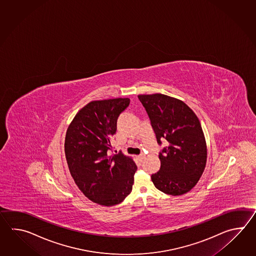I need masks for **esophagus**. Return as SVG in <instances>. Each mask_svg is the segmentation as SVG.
I'll return each instance as SVG.
<instances>
[{"label": "esophagus", "mask_w": 256, "mask_h": 256, "mask_svg": "<svg viewBox=\"0 0 256 256\" xmlns=\"http://www.w3.org/2000/svg\"><path fill=\"white\" fill-rule=\"evenodd\" d=\"M137 158H138V160H139L140 162H142V161L144 160V154H140V156H137Z\"/></svg>", "instance_id": "esophagus-1"}]
</instances>
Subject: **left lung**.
<instances>
[{
	"label": "left lung",
	"mask_w": 256,
	"mask_h": 256,
	"mask_svg": "<svg viewBox=\"0 0 256 256\" xmlns=\"http://www.w3.org/2000/svg\"><path fill=\"white\" fill-rule=\"evenodd\" d=\"M159 146L161 166L151 176L154 186L180 196L190 191L200 178L207 162V146L202 124L182 100L164 94L139 95Z\"/></svg>",
	"instance_id": "left-lung-1"
}]
</instances>
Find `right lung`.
<instances>
[{"mask_svg":"<svg viewBox=\"0 0 256 256\" xmlns=\"http://www.w3.org/2000/svg\"><path fill=\"white\" fill-rule=\"evenodd\" d=\"M129 104L128 98L90 102L66 130L65 154L71 176L88 200L102 206L124 202L132 188L136 163L120 152H108L117 120Z\"/></svg>","mask_w":256,"mask_h":256,"instance_id":"obj_1","label":"right lung"}]
</instances>
